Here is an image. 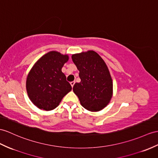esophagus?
Here are the masks:
<instances>
[{
	"label": "esophagus",
	"mask_w": 158,
	"mask_h": 158,
	"mask_svg": "<svg viewBox=\"0 0 158 158\" xmlns=\"http://www.w3.org/2000/svg\"><path fill=\"white\" fill-rule=\"evenodd\" d=\"M74 84H75V82H70V84H71V86H72V88H73V86H74Z\"/></svg>",
	"instance_id": "esophagus-1"
}]
</instances>
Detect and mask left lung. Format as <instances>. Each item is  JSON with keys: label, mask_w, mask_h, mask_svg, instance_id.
I'll return each instance as SVG.
<instances>
[{"label": "left lung", "mask_w": 158, "mask_h": 158, "mask_svg": "<svg viewBox=\"0 0 158 158\" xmlns=\"http://www.w3.org/2000/svg\"><path fill=\"white\" fill-rule=\"evenodd\" d=\"M81 81L73 87L80 104L86 110L97 112L109 105L113 94V84L109 68L97 52L88 50L72 54Z\"/></svg>", "instance_id": "8db88e82"}]
</instances>
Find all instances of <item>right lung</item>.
<instances>
[{"instance_id": "right-lung-1", "label": "right lung", "mask_w": 158, "mask_h": 158, "mask_svg": "<svg viewBox=\"0 0 158 158\" xmlns=\"http://www.w3.org/2000/svg\"><path fill=\"white\" fill-rule=\"evenodd\" d=\"M68 60V54L51 51L41 56L30 70L26 89L30 101L37 108L47 111L53 110L72 90L70 84L61 72Z\"/></svg>"}]
</instances>
